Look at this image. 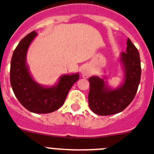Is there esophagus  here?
<instances>
[{"label": "esophagus", "instance_id": "obj_1", "mask_svg": "<svg viewBox=\"0 0 154 154\" xmlns=\"http://www.w3.org/2000/svg\"><path fill=\"white\" fill-rule=\"evenodd\" d=\"M81 73L82 74V77H85V78H87L89 76H91V73H91V69H90V68L88 66H83L82 69H81Z\"/></svg>", "mask_w": 154, "mask_h": 154}]
</instances>
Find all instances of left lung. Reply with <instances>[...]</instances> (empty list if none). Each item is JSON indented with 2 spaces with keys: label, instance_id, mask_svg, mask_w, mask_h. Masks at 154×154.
<instances>
[{
  "label": "left lung",
  "instance_id": "1",
  "mask_svg": "<svg viewBox=\"0 0 154 154\" xmlns=\"http://www.w3.org/2000/svg\"><path fill=\"white\" fill-rule=\"evenodd\" d=\"M127 50L119 55L123 79L120 85L113 88L107 83V77H89L88 105L99 116L119 113L131 103L138 90L141 79V62L138 49L127 38Z\"/></svg>",
  "mask_w": 154,
  "mask_h": 154
}]
</instances>
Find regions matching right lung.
<instances>
[{"mask_svg":"<svg viewBox=\"0 0 154 154\" xmlns=\"http://www.w3.org/2000/svg\"><path fill=\"white\" fill-rule=\"evenodd\" d=\"M36 35L35 32L29 33L15 49L11 60L10 82L15 96L26 109L33 113H51L63 105L69 90L79 79V73L62 75L52 86L36 82L27 64V51Z\"/></svg>","mask_w":154,"mask_h":154,"instance_id":"right-lung-1","label":"right lung"}]
</instances>
